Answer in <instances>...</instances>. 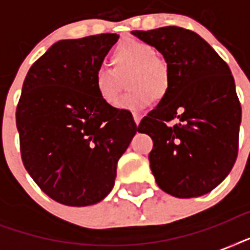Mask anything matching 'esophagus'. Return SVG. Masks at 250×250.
Here are the masks:
<instances>
[{"mask_svg": "<svg viewBox=\"0 0 250 250\" xmlns=\"http://www.w3.org/2000/svg\"><path fill=\"white\" fill-rule=\"evenodd\" d=\"M141 118H143V114L133 113V121H135V123H136V125H139V123H140Z\"/></svg>", "mask_w": 250, "mask_h": 250, "instance_id": "esophagus-1", "label": "esophagus"}]
</instances>
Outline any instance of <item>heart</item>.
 I'll return each mask as SVG.
<instances>
[{
	"label": "heart",
	"mask_w": 250,
	"mask_h": 250,
	"mask_svg": "<svg viewBox=\"0 0 250 250\" xmlns=\"http://www.w3.org/2000/svg\"><path fill=\"white\" fill-rule=\"evenodd\" d=\"M114 70L100 67L94 75L96 90L101 100L117 107L121 98V78L129 71L127 85L131 88L121 102L122 109L141 110L157 97L164 96L170 86V70L166 61L157 54V49L146 41L125 39L113 49Z\"/></svg>",
	"instance_id": "b5f03b06"
}]
</instances>
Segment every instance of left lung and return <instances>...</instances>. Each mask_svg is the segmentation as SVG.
Returning <instances> with one entry per match:
<instances>
[{"mask_svg":"<svg viewBox=\"0 0 250 250\" xmlns=\"http://www.w3.org/2000/svg\"><path fill=\"white\" fill-rule=\"evenodd\" d=\"M132 33L162 53L170 70L168 89L139 125L153 140L157 184L179 198L209 193L232 170L239 150L241 106L229 64L189 29Z\"/></svg>","mask_w":250,"mask_h":250,"instance_id":"8db88e82","label":"left lung"}]
</instances>
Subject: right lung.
<instances>
[{
  "instance_id": "add662e5",
  "label": "right lung",
  "mask_w": 250,
  "mask_h": 250,
  "mask_svg": "<svg viewBox=\"0 0 250 250\" xmlns=\"http://www.w3.org/2000/svg\"><path fill=\"white\" fill-rule=\"evenodd\" d=\"M117 33L61 40L31 66L17 106L25 170L67 206H88L113 189L117 165L139 127L128 110L102 101L94 75Z\"/></svg>"
}]
</instances>
